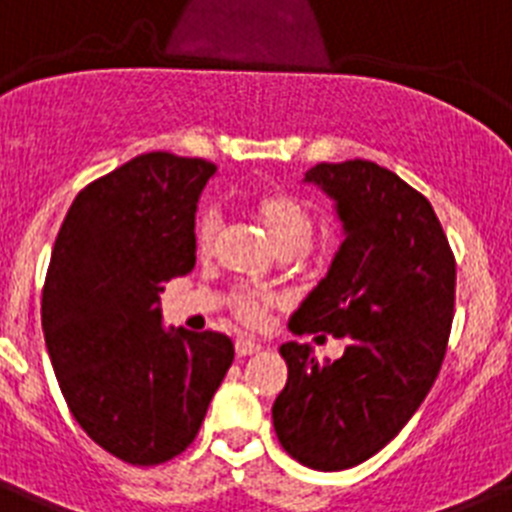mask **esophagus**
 <instances>
[{
    "label": "esophagus",
    "instance_id": "34e87169",
    "mask_svg": "<svg viewBox=\"0 0 512 512\" xmlns=\"http://www.w3.org/2000/svg\"><path fill=\"white\" fill-rule=\"evenodd\" d=\"M259 351H261V343L246 341V338H238V341H235V354H238V359H246V356L259 354Z\"/></svg>",
    "mask_w": 512,
    "mask_h": 512
}]
</instances>
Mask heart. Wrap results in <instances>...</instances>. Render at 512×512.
Returning a JSON list of instances; mask_svg holds the SVG:
<instances>
[{
  "instance_id": "1",
  "label": "heart",
  "mask_w": 512,
  "mask_h": 512,
  "mask_svg": "<svg viewBox=\"0 0 512 512\" xmlns=\"http://www.w3.org/2000/svg\"><path fill=\"white\" fill-rule=\"evenodd\" d=\"M251 215L256 217V223L264 228V233L269 235V241L277 246L279 253H305L307 241L312 235V215L305 205H302L297 197L287 192H261L251 200ZM217 228H220V220H217L215 210H202L197 223H194V248L197 253H210L215 246ZM271 305L269 295H241L235 297V312L238 318L248 325H259L266 315V307Z\"/></svg>"
}]
</instances>
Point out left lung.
<instances>
[{"label":"left lung","instance_id":"left-lung-1","mask_svg":"<svg viewBox=\"0 0 512 512\" xmlns=\"http://www.w3.org/2000/svg\"><path fill=\"white\" fill-rule=\"evenodd\" d=\"M305 182L336 202L343 243L289 330L330 333L346 351L320 364L307 343H284L289 374L271 418L292 459L341 472L382 451L431 392L454 320L456 261L431 202L395 171L354 158L312 166Z\"/></svg>","mask_w":512,"mask_h":512}]
</instances>
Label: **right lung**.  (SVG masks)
<instances>
[{
	"mask_svg": "<svg viewBox=\"0 0 512 512\" xmlns=\"http://www.w3.org/2000/svg\"><path fill=\"white\" fill-rule=\"evenodd\" d=\"M217 166L153 151L76 194L45 274V346L71 415L135 467L194 441L233 364L223 333L164 330L161 292L194 269V212Z\"/></svg>",
	"mask_w": 512,
	"mask_h": 512,
	"instance_id": "obj_1",
	"label": "right lung"
}]
</instances>
